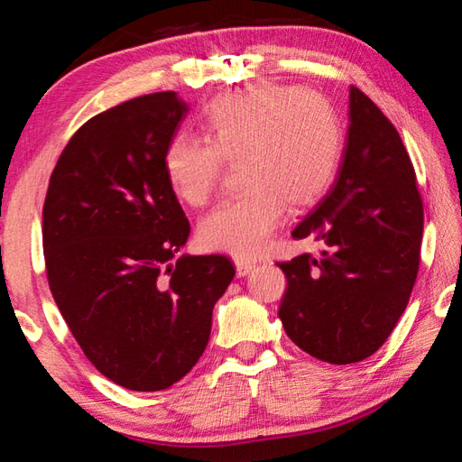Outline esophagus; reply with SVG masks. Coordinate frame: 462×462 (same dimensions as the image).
Wrapping results in <instances>:
<instances>
[{"label":"esophagus","instance_id":"esophagus-1","mask_svg":"<svg viewBox=\"0 0 462 462\" xmlns=\"http://www.w3.org/2000/svg\"><path fill=\"white\" fill-rule=\"evenodd\" d=\"M234 264H236V275L238 277L248 275V273L256 267L254 261H246V259H236V261H234Z\"/></svg>","mask_w":462,"mask_h":462}]
</instances>
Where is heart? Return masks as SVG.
Segmentation results:
<instances>
[{"label": "heart", "instance_id": "obj_1", "mask_svg": "<svg viewBox=\"0 0 462 462\" xmlns=\"http://www.w3.org/2000/svg\"><path fill=\"white\" fill-rule=\"evenodd\" d=\"M203 138L177 134L162 154L167 183L179 199L201 206L216 191L222 159L240 162L246 185L199 224L201 245L250 259L275 234L285 203H318L338 173L344 151L340 116L324 96L293 85L256 83L206 107Z\"/></svg>", "mask_w": 462, "mask_h": 462}]
</instances>
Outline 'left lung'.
Instances as JSON below:
<instances>
[{
    "label": "left lung",
    "instance_id": "8db88e82",
    "mask_svg": "<svg viewBox=\"0 0 462 462\" xmlns=\"http://www.w3.org/2000/svg\"><path fill=\"white\" fill-rule=\"evenodd\" d=\"M348 132L334 185L291 236L319 256L277 263L289 338L332 365L371 356L408 306L420 267L424 206L408 151L381 109L350 88Z\"/></svg>",
    "mask_w": 462,
    "mask_h": 462
}]
</instances>
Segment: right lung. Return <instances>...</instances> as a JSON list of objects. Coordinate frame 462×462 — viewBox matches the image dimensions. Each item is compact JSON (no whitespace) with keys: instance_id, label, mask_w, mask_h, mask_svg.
<instances>
[{"instance_id":"obj_1","label":"right lung","mask_w":462,"mask_h":462,"mask_svg":"<svg viewBox=\"0 0 462 462\" xmlns=\"http://www.w3.org/2000/svg\"><path fill=\"white\" fill-rule=\"evenodd\" d=\"M187 112L161 91L97 114L69 140L44 199L54 301L91 365L132 391L167 389L193 369L234 279L224 254L177 256L191 228L162 154Z\"/></svg>"}]
</instances>
